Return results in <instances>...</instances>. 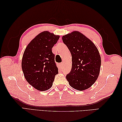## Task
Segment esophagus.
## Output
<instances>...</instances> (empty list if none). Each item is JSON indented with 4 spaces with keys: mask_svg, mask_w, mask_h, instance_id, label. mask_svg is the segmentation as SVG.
I'll use <instances>...</instances> for the list:
<instances>
[{
    "mask_svg": "<svg viewBox=\"0 0 122 122\" xmlns=\"http://www.w3.org/2000/svg\"><path fill=\"white\" fill-rule=\"evenodd\" d=\"M60 66L61 68H62L63 67V63H61L60 64Z\"/></svg>",
    "mask_w": 122,
    "mask_h": 122,
    "instance_id": "esophagus-1",
    "label": "esophagus"
}]
</instances>
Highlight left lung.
Listing matches in <instances>:
<instances>
[{
  "instance_id": "left-lung-1",
  "label": "left lung",
  "mask_w": 122,
  "mask_h": 122,
  "mask_svg": "<svg viewBox=\"0 0 122 122\" xmlns=\"http://www.w3.org/2000/svg\"><path fill=\"white\" fill-rule=\"evenodd\" d=\"M62 39L72 56V69L66 76L69 85L79 91L89 89L100 74L101 59L97 48L91 40L77 31L63 36Z\"/></svg>"
}]
</instances>
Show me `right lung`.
<instances>
[{
	"label": "right lung",
	"instance_id": "add662e5",
	"mask_svg": "<svg viewBox=\"0 0 122 122\" xmlns=\"http://www.w3.org/2000/svg\"><path fill=\"white\" fill-rule=\"evenodd\" d=\"M59 38L48 31L41 32L28 44L23 54L21 67L25 79L40 91L51 88L58 73L52 49Z\"/></svg>",
	"mask_w": 122,
	"mask_h": 122
}]
</instances>
